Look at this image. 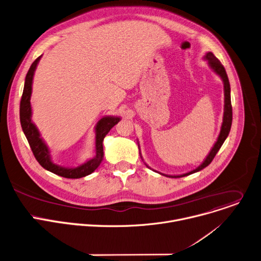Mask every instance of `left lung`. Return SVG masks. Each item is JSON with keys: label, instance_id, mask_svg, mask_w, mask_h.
Segmentation results:
<instances>
[{"label": "left lung", "instance_id": "1", "mask_svg": "<svg viewBox=\"0 0 261 261\" xmlns=\"http://www.w3.org/2000/svg\"><path fill=\"white\" fill-rule=\"evenodd\" d=\"M204 60H207V63L210 65V67L222 79L223 81V85H224V114H223V122H222V126H221V130L220 134L218 136V139L216 141V143L214 144L213 148L211 149L210 153L207 154V156L205 158V160L201 163L200 166H198L196 169L185 173V174H180V175H166L163 174V173H160L158 171V173L162 175H165L167 177H172V178H177V177H184V176H188L190 174H193V173H196L202 169H204L205 167H207L212 161L214 160V158L216 156V154L218 153V151L220 150L221 146L223 145V143L225 142L226 138L229 135L230 128H231V123H232V107H231V97H230V84H229V80L226 73V70L224 68V66L222 65V63L218 60V58L212 53L208 51L206 53V55L204 56ZM139 146V145H138ZM139 150H140V146H139ZM141 154V151H140ZM141 159L143 161V158L141 155ZM146 165V164H145ZM148 167V165H146ZM150 168V167H148ZM151 169V168H150ZM154 171V170H153Z\"/></svg>", "mask_w": 261, "mask_h": 261}]
</instances>
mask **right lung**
<instances>
[{
    "label": "right lung",
    "mask_w": 261,
    "mask_h": 261,
    "mask_svg": "<svg viewBox=\"0 0 261 261\" xmlns=\"http://www.w3.org/2000/svg\"><path fill=\"white\" fill-rule=\"evenodd\" d=\"M32 63L30 69H29L25 80L24 87L22 91V96L20 99V108H19V118L22 132L30 144V147L33 151V154L37 162L47 171L54 173L59 176L65 178H81L91 174L92 172L96 170V168L100 165L103 158V146L102 141L111 128L117 124L121 118L118 116H105L95 125V155L94 158L86 161L84 164L77 167H63L57 165L53 162L50 150L46 143L40 136L39 129L32 121V107H31V95H32V84L34 73L39 63L40 58Z\"/></svg>",
    "instance_id": "add662e5"
}]
</instances>
